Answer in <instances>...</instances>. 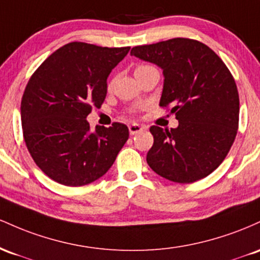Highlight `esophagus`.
<instances>
[{
  "instance_id": "obj_1",
  "label": "esophagus",
  "mask_w": 260,
  "mask_h": 260,
  "mask_svg": "<svg viewBox=\"0 0 260 260\" xmlns=\"http://www.w3.org/2000/svg\"><path fill=\"white\" fill-rule=\"evenodd\" d=\"M144 130L139 124H131L129 125V131H130V135H136V134L141 133Z\"/></svg>"
}]
</instances>
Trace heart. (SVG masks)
<instances>
[{"instance_id": "1", "label": "heart", "mask_w": 260, "mask_h": 260, "mask_svg": "<svg viewBox=\"0 0 260 260\" xmlns=\"http://www.w3.org/2000/svg\"><path fill=\"white\" fill-rule=\"evenodd\" d=\"M140 67H146V66H140ZM140 67H138V69H140Z\"/></svg>"}]
</instances>
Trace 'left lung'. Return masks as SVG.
<instances>
[{
    "label": "left lung",
    "instance_id": "8db88e82",
    "mask_svg": "<svg viewBox=\"0 0 260 260\" xmlns=\"http://www.w3.org/2000/svg\"><path fill=\"white\" fill-rule=\"evenodd\" d=\"M131 55L163 71L159 106H173L176 129H150L153 145L148 166L176 183L208 177L222 163L238 129L240 97L223 61L205 44L176 38L135 46Z\"/></svg>",
    "mask_w": 260,
    "mask_h": 260
}]
</instances>
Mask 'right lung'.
<instances>
[{
    "instance_id": "1",
    "label": "right lung",
    "mask_w": 260,
    "mask_h": 260,
    "mask_svg": "<svg viewBox=\"0 0 260 260\" xmlns=\"http://www.w3.org/2000/svg\"><path fill=\"white\" fill-rule=\"evenodd\" d=\"M130 48H102L74 42L51 54L34 72L20 104L29 153L44 173L67 186L103 177L129 139L125 124L95 126L86 120L101 107L107 78Z\"/></svg>"
}]
</instances>
